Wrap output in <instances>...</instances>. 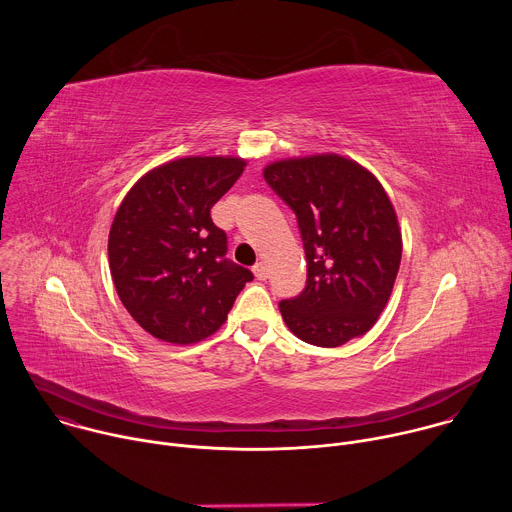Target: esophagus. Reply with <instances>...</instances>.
Instances as JSON below:
<instances>
[{"mask_svg":"<svg viewBox=\"0 0 512 512\" xmlns=\"http://www.w3.org/2000/svg\"><path fill=\"white\" fill-rule=\"evenodd\" d=\"M253 273H255V277L257 279H267V267H265V263H255L253 265Z\"/></svg>","mask_w":512,"mask_h":512,"instance_id":"1","label":"esophagus"}]
</instances>
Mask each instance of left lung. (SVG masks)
Here are the masks:
<instances>
[{
    "mask_svg": "<svg viewBox=\"0 0 512 512\" xmlns=\"http://www.w3.org/2000/svg\"><path fill=\"white\" fill-rule=\"evenodd\" d=\"M263 176L296 212L308 263L302 294L279 302L287 328L324 348L369 332L389 302L403 251L381 182L336 154L273 162Z\"/></svg>",
    "mask_w": 512,
    "mask_h": 512,
    "instance_id": "1",
    "label": "left lung"
}]
</instances>
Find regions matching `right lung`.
Returning <instances> with one entry per match:
<instances>
[{"instance_id": "obj_1", "label": "right lung", "mask_w": 512, "mask_h": 512, "mask_svg": "<svg viewBox=\"0 0 512 512\" xmlns=\"http://www.w3.org/2000/svg\"><path fill=\"white\" fill-rule=\"evenodd\" d=\"M245 160L194 156L141 176L109 231V267L131 318L152 336L194 344L227 320L253 273L227 259V233L210 208Z\"/></svg>"}]
</instances>
